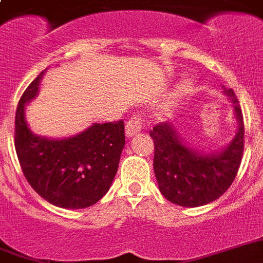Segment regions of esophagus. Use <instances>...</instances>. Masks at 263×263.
I'll list each match as a JSON object with an SVG mask.
<instances>
[{
    "label": "esophagus",
    "mask_w": 263,
    "mask_h": 263,
    "mask_svg": "<svg viewBox=\"0 0 263 263\" xmlns=\"http://www.w3.org/2000/svg\"><path fill=\"white\" fill-rule=\"evenodd\" d=\"M141 124H143V118L140 115H134L128 119L126 124V135L127 137H132L141 131Z\"/></svg>",
    "instance_id": "obj_1"
}]
</instances>
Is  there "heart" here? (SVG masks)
<instances>
[{"label": "heart", "instance_id": "b5f03b06", "mask_svg": "<svg viewBox=\"0 0 263 263\" xmlns=\"http://www.w3.org/2000/svg\"><path fill=\"white\" fill-rule=\"evenodd\" d=\"M190 89H191V82L186 81V82H183V84H182L181 89H179V93H187Z\"/></svg>", "mask_w": 263, "mask_h": 263}]
</instances>
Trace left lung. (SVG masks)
<instances>
[{"instance_id": "1", "label": "left lung", "mask_w": 263, "mask_h": 263, "mask_svg": "<svg viewBox=\"0 0 263 263\" xmlns=\"http://www.w3.org/2000/svg\"><path fill=\"white\" fill-rule=\"evenodd\" d=\"M224 94L231 99L237 132L231 143L214 153H202L186 145L169 122L158 123L149 132L155 143L153 169L161 194L182 207H199L223 195L241 164L243 152V118L232 89Z\"/></svg>"}]
</instances>
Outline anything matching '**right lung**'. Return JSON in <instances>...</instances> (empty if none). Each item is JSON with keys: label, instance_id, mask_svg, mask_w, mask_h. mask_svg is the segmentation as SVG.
<instances>
[{"label": "right lung", "instance_id": "add662e5", "mask_svg": "<svg viewBox=\"0 0 263 263\" xmlns=\"http://www.w3.org/2000/svg\"><path fill=\"white\" fill-rule=\"evenodd\" d=\"M44 72L28 85L15 112L14 144L21 167L43 199L61 208H86L108 191L126 144L123 120L94 123L64 139L35 135L25 119V105L37 96Z\"/></svg>", "mask_w": 263, "mask_h": 263}]
</instances>
